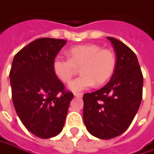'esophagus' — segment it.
<instances>
[{
	"mask_svg": "<svg viewBox=\"0 0 154 154\" xmlns=\"http://www.w3.org/2000/svg\"><path fill=\"white\" fill-rule=\"evenodd\" d=\"M74 96L76 97H83V93H79V92H75Z\"/></svg>",
	"mask_w": 154,
	"mask_h": 154,
	"instance_id": "esophagus-1",
	"label": "esophagus"
}]
</instances>
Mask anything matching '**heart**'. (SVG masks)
Listing matches in <instances>:
<instances>
[{
	"instance_id": "heart-1",
	"label": "heart",
	"mask_w": 154,
	"mask_h": 154,
	"mask_svg": "<svg viewBox=\"0 0 154 154\" xmlns=\"http://www.w3.org/2000/svg\"><path fill=\"white\" fill-rule=\"evenodd\" d=\"M69 57H57L52 69L56 77L63 83H69L81 67V75L69 85L72 91H80L94 84H105L113 75L116 66V57L113 51L102 49L96 44L73 46L69 50Z\"/></svg>"
}]
</instances>
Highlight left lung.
<instances>
[{
  "label": "left lung",
  "mask_w": 154,
  "mask_h": 154,
  "mask_svg": "<svg viewBox=\"0 0 154 154\" xmlns=\"http://www.w3.org/2000/svg\"><path fill=\"white\" fill-rule=\"evenodd\" d=\"M116 53V66L102 89L84 94V122L93 136L109 140L121 135L135 116L142 99L143 76L135 53L122 41L107 37Z\"/></svg>",
  "instance_id": "left-lung-1"
}]
</instances>
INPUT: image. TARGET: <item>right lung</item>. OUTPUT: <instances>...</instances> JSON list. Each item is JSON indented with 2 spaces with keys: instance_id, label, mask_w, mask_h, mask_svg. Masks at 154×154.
<instances>
[{
  "instance_id": "add662e5",
  "label": "right lung",
  "mask_w": 154,
  "mask_h": 154,
  "mask_svg": "<svg viewBox=\"0 0 154 154\" xmlns=\"http://www.w3.org/2000/svg\"><path fill=\"white\" fill-rule=\"evenodd\" d=\"M65 44V39H35L17 53L11 66L12 99L17 115L27 130L42 139L62 131L73 98L52 69L53 60Z\"/></svg>"
}]
</instances>
